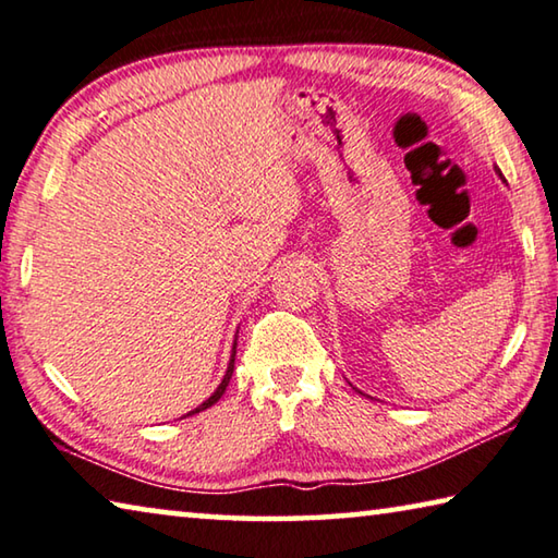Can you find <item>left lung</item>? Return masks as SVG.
Here are the masks:
<instances>
[{"mask_svg": "<svg viewBox=\"0 0 558 558\" xmlns=\"http://www.w3.org/2000/svg\"><path fill=\"white\" fill-rule=\"evenodd\" d=\"M499 175H501V171H499Z\"/></svg>", "mask_w": 558, "mask_h": 558, "instance_id": "1", "label": "left lung"}]
</instances>
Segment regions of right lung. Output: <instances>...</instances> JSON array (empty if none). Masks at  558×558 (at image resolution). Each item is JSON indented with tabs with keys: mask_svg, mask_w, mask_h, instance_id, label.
I'll return each instance as SVG.
<instances>
[{
	"mask_svg": "<svg viewBox=\"0 0 558 558\" xmlns=\"http://www.w3.org/2000/svg\"><path fill=\"white\" fill-rule=\"evenodd\" d=\"M233 365H235V348H233V355H231V365H228V369H226V377H223V383H220V385H218V390H216L214 395H210L206 402H203V404H198V407H196V410H193V412H189V414H196V412H203V410H208V407H210V404H216V402L220 400V397H223V392H226V387H228V383H231V375H233Z\"/></svg>",
	"mask_w": 558,
	"mask_h": 558,
	"instance_id": "1",
	"label": "right lung"
}]
</instances>
